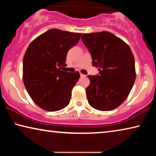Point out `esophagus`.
<instances>
[{
    "mask_svg": "<svg viewBox=\"0 0 156 156\" xmlns=\"http://www.w3.org/2000/svg\"><path fill=\"white\" fill-rule=\"evenodd\" d=\"M80 77H86V75H84L83 73H80Z\"/></svg>",
    "mask_w": 156,
    "mask_h": 156,
    "instance_id": "obj_1",
    "label": "esophagus"
}]
</instances>
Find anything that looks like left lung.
I'll use <instances>...</instances> for the list:
<instances>
[{
    "mask_svg": "<svg viewBox=\"0 0 156 156\" xmlns=\"http://www.w3.org/2000/svg\"><path fill=\"white\" fill-rule=\"evenodd\" d=\"M99 74L89 75L86 89L89 104L100 111L115 109L125 101L136 80L135 60L130 47L108 31L81 36Z\"/></svg>",
    "mask_w": 156,
    "mask_h": 156,
    "instance_id": "8db88e82",
    "label": "left lung"
}]
</instances>
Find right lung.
<instances>
[{"label": "right lung", "mask_w": 156, "mask_h": 156, "mask_svg": "<svg viewBox=\"0 0 156 156\" xmlns=\"http://www.w3.org/2000/svg\"><path fill=\"white\" fill-rule=\"evenodd\" d=\"M80 33L51 29L30 44L23 63V82L33 101L44 110L56 112L67 106L80 73L62 71L69 50Z\"/></svg>", "instance_id": "right-lung-1"}]
</instances>
